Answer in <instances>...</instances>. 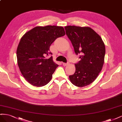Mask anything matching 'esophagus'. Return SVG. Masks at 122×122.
Wrapping results in <instances>:
<instances>
[{"instance_id": "esophagus-1", "label": "esophagus", "mask_w": 122, "mask_h": 122, "mask_svg": "<svg viewBox=\"0 0 122 122\" xmlns=\"http://www.w3.org/2000/svg\"><path fill=\"white\" fill-rule=\"evenodd\" d=\"M62 65H63V66H66L67 65H69V62H67V63H65V62H63V63H62Z\"/></svg>"}]
</instances>
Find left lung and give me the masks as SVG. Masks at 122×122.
Masks as SVG:
<instances>
[{"label": "left lung", "instance_id": "8db88e82", "mask_svg": "<svg viewBox=\"0 0 122 122\" xmlns=\"http://www.w3.org/2000/svg\"><path fill=\"white\" fill-rule=\"evenodd\" d=\"M66 35L76 55L82 54L75 64L76 71L69 76L71 83L78 87L88 86L97 78L104 62L105 47L101 36L90 27L67 26Z\"/></svg>", "mask_w": 122, "mask_h": 122}]
</instances>
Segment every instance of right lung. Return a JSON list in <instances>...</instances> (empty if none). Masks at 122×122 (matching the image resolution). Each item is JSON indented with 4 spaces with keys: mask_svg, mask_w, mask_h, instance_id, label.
<instances>
[{
    "mask_svg": "<svg viewBox=\"0 0 122 122\" xmlns=\"http://www.w3.org/2000/svg\"><path fill=\"white\" fill-rule=\"evenodd\" d=\"M65 35L62 26L48 25L36 26L22 36L17 49L18 67L27 81L35 86L41 87L48 83L58 65L52 57L50 46L57 38Z\"/></svg>",
    "mask_w": 122,
    "mask_h": 122,
    "instance_id": "obj_1",
    "label": "right lung"
}]
</instances>
